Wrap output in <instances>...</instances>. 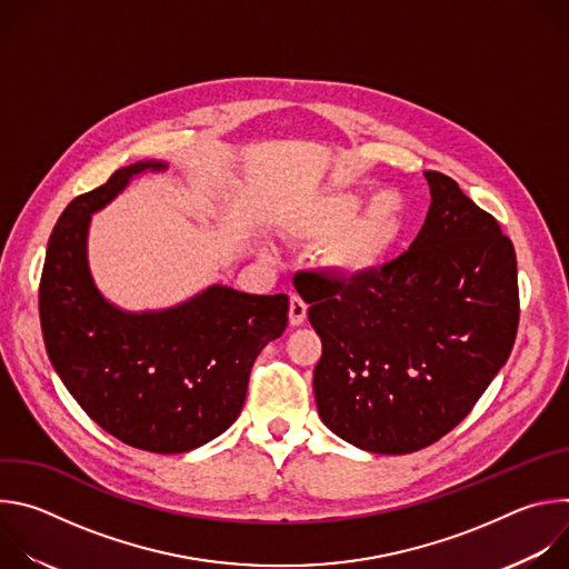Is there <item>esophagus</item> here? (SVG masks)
<instances>
[{"label": "esophagus", "instance_id": "34e87169", "mask_svg": "<svg viewBox=\"0 0 569 569\" xmlns=\"http://www.w3.org/2000/svg\"><path fill=\"white\" fill-rule=\"evenodd\" d=\"M306 312H308L306 301H303L299 295H292V297H290V306H288V321H290V327H301L303 319H306Z\"/></svg>", "mask_w": 569, "mask_h": 569}]
</instances>
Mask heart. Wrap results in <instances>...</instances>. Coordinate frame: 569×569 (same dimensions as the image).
Here are the masks:
<instances>
[{
  "mask_svg": "<svg viewBox=\"0 0 569 569\" xmlns=\"http://www.w3.org/2000/svg\"><path fill=\"white\" fill-rule=\"evenodd\" d=\"M410 224L412 209L400 191H378L360 207L356 193L336 189L288 216L286 233L327 242L323 266L345 281H365L391 261Z\"/></svg>",
  "mask_w": 569,
  "mask_h": 569,
  "instance_id": "obj_1",
  "label": "heart"
}]
</instances>
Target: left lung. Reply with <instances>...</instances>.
I'll use <instances>...</instances> for the list:
<instances>
[{
    "mask_svg": "<svg viewBox=\"0 0 569 569\" xmlns=\"http://www.w3.org/2000/svg\"><path fill=\"white\" fill-rule=\"evenodd\" d=\"M430 211L410 250L365 281L303 272L321 358V423L360 450L408 455L448 435L509 360L518 263L498 220L426 171Z\"/></svg>",
    "mask_w": 569,
    "mask_h": 569,
    "instance_id": "8db88e82",
    "label": "left lung"
}]
</instances>
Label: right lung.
Listing matches in <instances>:
<instances>
[{
  "label": "right lung",
  "instance_id": "add662e5",
  "mask_svg": "<svg viewBox=\"0 0 569 569\" xmlns=\"http://www.w3.org/2000/svg\"><path fill=\"white\" fill-rule=\"evenodd\" d=\"M164 159L134 161L67 204L40 279L47 356L67 391L119 441L159 455L196 450L240 415L254 360L288 327L286 295H248L222 283L159 310H126L97 286L92 216Z\"/></svg>",
  "mask_w": 569,
  "mask_h": 569
}]
</instances>
